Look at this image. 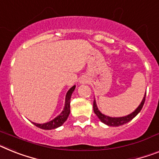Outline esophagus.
Here are the masks:
<instances>
[{
	"instance_id": "1",
	"label": "esophagus",
	"mask_w": 159,
	"mask_h": 159,
	"mask_svg": "<svg viewBox=\"0 0 159 159\" xmlns=\"http://www.w3.org/2000/svg\"><path fill=\"white\" fill-rule=\"evenodd\" d=\"M80 83H81V84L86 83V80L85 79V78H82V79L80 80Z\"/></svg>"
}]
</instances>
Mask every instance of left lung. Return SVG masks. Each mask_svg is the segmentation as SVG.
<instances>
[{"instance_id": "8db88e82", "label": "left lung", "mask_w": 159, "mask_h": 159, "mask_svg": "<svg viewBox=\"0 0 159 159\" xmlns=\"http://www.w3.org/2000/svg\"><path fill=\"white\" fill-rule=\"evenodd\" d=\"M145 95H146V93H145V96H144L143 99L141 101V104L138 106L137 109H136L133 112H132L131 114L128 115L126 116L123 117H110L107 116H105V115L102 114L100 112V111L98 109V107L96 104L95 100H94V103H93V108H94V111L96 114V116H98V118L100 120L102 121V123H104L105 125H108V126H113V127H117V126H120V125H125L126 123L129 122L130 120H132L134 117L137 116L138 113L141 111V110L143 107V105L145 103Z\"/></svg>"}]
</instances>
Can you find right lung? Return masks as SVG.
I'll return each mask as SVG.
<instances>
[{"mask_svg":"<svg viewBox=\"0 0 159 159\" xmlns=\"http://www.w3.org/2000/svg\"><path fill=\"white\" fill-rule=\"evenodd\" d=\"M75 87L76 86H73L67 92L66 97H65V107H64V110L62 111V112L58 116L53 119L52 120L44 123V124H36V123H33V124L38 128H39V129H45V130H51V129H57V128L60 127V126L63 125L68 119L69 113H70V98H71V95Z\"/></svg>","mask_w":159,"mask_h":159,"instance_id":"add662e5","label":"right lung"}]
</instances>
